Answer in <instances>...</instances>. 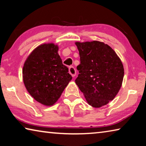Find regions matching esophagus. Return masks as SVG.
Segmentation results:
<instances>
[{
  "label": "esophagus",
  "instance_id": "1",
  "mask_svg": "<svg viewBox=\"0 0 146 146\" xmlns=\"http://www.w3.org/2000/svg\"><path fill=\"white\" fill-rule=\"evenodd\" d=\"M69 73H70L71 76H75L76 75V70L75 68L73 67V66H70V68H69Z\"/></svg>",
  "mask_w": 146,
  "mask_h": 146
}]
</instances>
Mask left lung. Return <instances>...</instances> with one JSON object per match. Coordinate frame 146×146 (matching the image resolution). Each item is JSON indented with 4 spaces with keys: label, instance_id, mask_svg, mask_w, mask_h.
<instances>
[{
    "label": "left lung",
    "instance_id": "1",
    "mask_svg": "<svg viewBox=\"0 0 146 146\" xmlns=\"http://www.w3.org/2000/svg\"><path fill=\"white\" fill-rule=\"evenodd\" d=\"M80 64L75 83L86 101L100 108L113 100L122 86L124 70L115 51L99 41L76 42Z\"/></svg>",
    "mask_w": 146,
    "mask_h": 146
}]
</instances>
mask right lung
I'll use <instances>...</instances> for the list:
<instances>
[{
  "instance_id": "right-lung-1",
  "label": "right lung",
  "mask_w": 146,
  "mask_h": 146,
  "mask_svg": "<svg viewBox=\"0 0 146 146\" xmlns=\"http://www.w3.org/2000/svg\"><path fill=\"white\" fill-rule=\"evenodd\" d=\"M53 43L38 46L24 64L23 76L26 90L35 100L44 106L53 105L72 76Z\"/></svg>"
}]
</instances>
